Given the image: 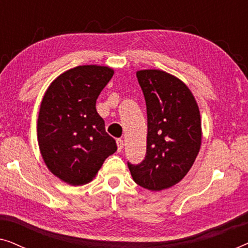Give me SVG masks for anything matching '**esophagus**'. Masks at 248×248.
<instances>
[{
	"label": "esophagus",
	"mask_w": 248,
	"mask_h": 248,
	"mask_svg": "<svg viewBox=\"0 0 248 248\" xmlns=\"http://www.w3.org/2000/svg\"><path fill=\"white\" fill-rule=\"evenodd\" d=\"M116 143H117V150L118 152H121L123 150V147H124V141L122 140V139H117L116 140Z\"/></svg>",
	"instance_id": "esophagus-1"
}]
</instances>
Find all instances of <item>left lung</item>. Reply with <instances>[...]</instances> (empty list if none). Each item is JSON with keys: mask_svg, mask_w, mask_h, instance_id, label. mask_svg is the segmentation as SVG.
Masks as SVG:
<instances>
[{"mask_svg": "<svg viewBox=\"0 0 248 248\" xmlns=\"http://www.w3.org/2000/svg\"><path fill=\"white\" fill-rule=\"evenodd\" d=\"M147 105V152L140 164L127 162L133 181L150 191L181 182L194 164L202 140L198 104L187 87L160 70L138 71Z\"/></svg>", "mask_w": 248, "mask_h": 248, "instance_id": "8db88e82", "label": "left lung"}]
</instances>
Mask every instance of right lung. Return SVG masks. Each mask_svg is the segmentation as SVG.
<instances>
[{
  "instance_id": "add662e5",
  "label": "right lung",
  "mask_w": 248,
  "mask_h": 248,
  "mask_svg": "<svg viewBox=\"0 0 248 248\" xmlns=\"http://www.w3.org/2000/svg\"><path fill=\"white\" fill-rule=\"evenodd\" d=\"M113 74L107 66H77L57 77L43 98L37 124L40 154L49 170L67 184L93 181L117 150L96 109Z\"/></svg>"
}]
</instances>
